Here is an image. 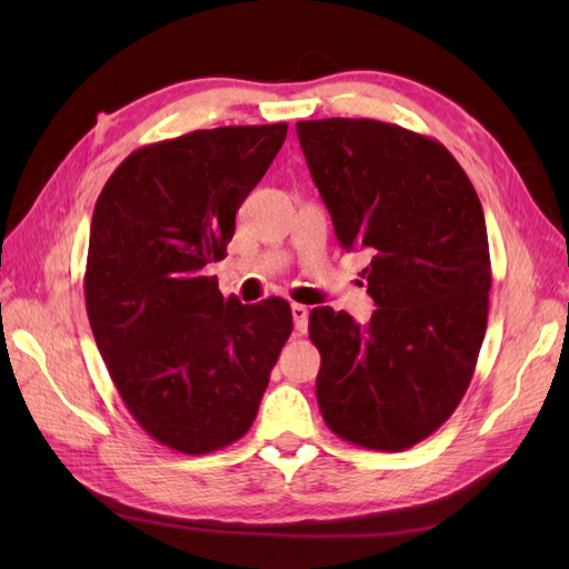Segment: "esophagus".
I'll list each match as a JSON object with an SVG mask.
<instances>
[{"mask_svg": "<svg viewBox=\"0 0 569 569\" xmlns=\"http://www.w3.org/2000/svg\"><path fill=\"white\" fill-rule=\"evenodd\" d=\"M291 312H293V325H296V332H298V335L308 332V316H310V310H308L306 306L293 303V306H291Z\"/></svg>", "mask_w": 569, "mask_h": 569, "instance_id": "1", "label": "esophagus"}]
</instances>
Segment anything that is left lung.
<instances>
[{"label":"left lung","instance_id":"8db88e82","mask_svg":"<svg viewBox=\"0 0 569 569\" xmlns=\"http://www.w3.org/2000/svg\"><path fill=\"white\" fill-rule=\"evenodd\" d=\"M310 176L377 310H310L328 428L369 450L426 440L462 401L487 332L491 261L477 190L440 141L377 119L296 124Z\"/></svg>","mask_w":569,"mask_h":569}]
</instances>
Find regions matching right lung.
I'll use <instances>...</instances> for the list:
<instances>
[{"instance_id":"right-lung-1","label":"right lung","mask_w":569,"mask_h":569,"mask_svg":"<svg viewBox=\"0 0 569 569\" xmlns=\"http://www.w3.org/2000/svg\"><path fill=\"white\" fill-rule=\"evenodd\" d=\"M288 124L198 129L117 166L92 212L84 306L107 371L156 442L208 455L244 435L293 330L283 298L241 306L204 266Z\"/></svg>"}]
</instances>
